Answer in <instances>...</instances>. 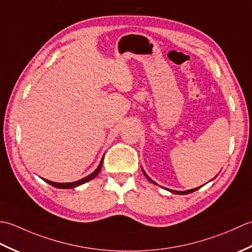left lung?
Segmentation results:
<instances>
[{
	"mask_svg": "<svg viewBox=\"0 0 252 252\" xmlns=\"http://www.w3.org/2000/svg\"><path fill=\"white\" fill-rule=\"evenodd\" d=\"M143 173H144V175H145L146 176V178L149 180V181H151L152 182V183H154V184H156V183H155V182L153 181V180H151V179H149L148 178V176H147V174L145 173V172H144V171H143ZM198 189H199V187H197V189H189V190H185V191H178V190H170V191H172V192H174V194H180V195H186V194H189V192H192V191H195V190H197Z\"/></svg>",
	"mask_w": 252,
	"mask_h": 252,
	"instance_id": "obj_1",
	"label": "left lung"
}]
</instances>
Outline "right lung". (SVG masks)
Segmentation results:
<instances>
[{
  "label": "right lung",
  "instance_id": "right-lung-1",
  "mask_svg": "<svg viewBox=\"0 0 252 252\" xmlns=\"http://www.w3.org/2000/svg\"><path fill=\"white\" fill-rule=\"evenodd\" d=\"M103 161H104V158L101 159V161H100V163H99V165H98V168L96 169L92 174L85 176L84 179H81V180H79V181H77V182H72V183H55V182H52V181H49V180H45V182H47V183L51 184L52 186L57 187V189H73V187H77V186H79V185H81V184L85 183V182H88V181H90V180L94 179L95 176L99 173V171H100L101 167H103Z\"/></svg>",
  "mask_w": 252,
  "mask_h": 252
}]
</instances>
